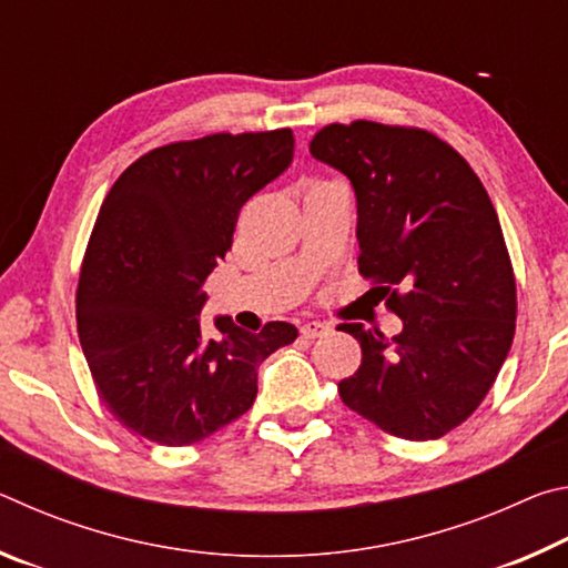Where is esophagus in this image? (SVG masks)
I'll use <instances>...</instances> for the list:
<instances>
[{
    "mask_svg": "<svg viewBox=\"0 0 568 568\" xmlns=\"http://www.w3.org/2000/svg\"><path fill=\"white\" fill-rule=\"evenodd\" d=\"M301 333L305 335V338H318V335L328 333V325L321 323V321H307L301 325Z\"/></svg>",
    "mask_w": 568,
    "mask_h": 568,
    "instance_id": "1",
    "label": "esophagus"
}]
</instances>
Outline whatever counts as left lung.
<instances>
[{
    "label": "left lung",
    "mask_w": 568,
    "mask_h": 568,
    "mask_svg": "<svg viewBox=\"0 0 568 568\" xmlns=\"http://www.w3.org/2000/svg\"><path fill=\"white\" fill-rule=\"evenodd\" d=\"M311 155L351 180L358 271L403 321L393 338L341 325L363 351L341 398L390 436H446L491 390L516 331V277L491 197L428 130L335 122Z\"/></svg>",
    "instance_id": "obj_1"
}]
</instances>
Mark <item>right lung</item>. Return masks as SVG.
<instances>
[{"label": "right lung", "instance_id": "right-lung-1", "mask_svg": "<svg viewBox=\"0 0 568 568\" xmlns=\"http://www.w3.org/2000/svg\"><path fill=\"white\" fill-rule=\"evenodd\" d=\"M293 130L217 132L150 150L100 207L77 285V333L102 400L122 426L190 446L250 410L257 368L297 338L291 323L247 333L203 285L233 245L250 197L293 162Z\"/></svg>", "mask_w": 568, "mask_h": 568}]
</instances>
